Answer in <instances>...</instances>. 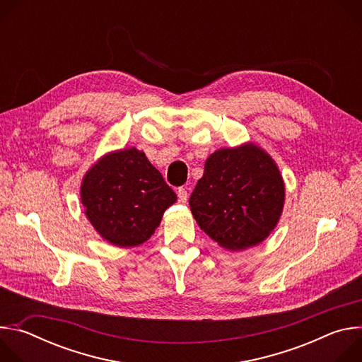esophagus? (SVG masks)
Returning a JSON list of instances; mask_svg holds the SVG:
<instances>
[{"label":"esophagus","instance_id":"esophagus-1","mask_svg":"<svg viewBox=\"0 0 362 362\" xmlns=\"http://www.w3.org/2000/svg\"><path fill=\"white\" fill-rule=\"evenodd\" d=\"M187 190L185 187H179L177 189V199L180 203H186L187 202Z\"/></svg>","mask_w":362,"mask_h":362}]
</instances>
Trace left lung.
<instances>
[{"mask_svg":"<svg viewBox=\"0 0 362 362\" xmlns=\"http://www.w3.org/2000/svg\"><path fill=\"white\" fill-rule=\"evenodd\" d=\"M200 229L229 250L264 242L285 204V183L268 151L247 141L214 151L190 199Z\"/></svg>","mask_w":362,"mask_h":362,"instance_id":"obj_1","label":"left lung"}]
</instances>
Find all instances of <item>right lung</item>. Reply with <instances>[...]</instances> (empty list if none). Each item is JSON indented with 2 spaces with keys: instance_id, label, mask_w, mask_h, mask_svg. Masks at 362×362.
I'll list each match as a JSON object with an SVG mask.
<instances>
[{
  "instance_id": "right-lung-1",
  "label": "right lung",
  "mask_w": 362,
  "mask_h": 362,
  "mask_svg": "<svg viewBox=\"0 0 362 362\" xmlns=\"http://www.w3.org/2000/svg\"><path fill=\"white\" fill-rule=\"evenodd\" d=\"M80 197L94 230L109 243H144L177 196L144 151L129 147L106 153L83 176Z\"/></svg>"
}]
</instances>
